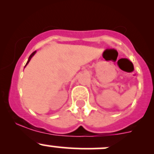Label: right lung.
<instances>
[{
	"instance_id": "obj_1",
	"label": "right lung",
	"mask_w": 154,
	"mask_h": 154,
	"mask_svg": "<svg viewBox=\"0 0 154 154\" xmlns=\"http://www.w3.org/2000/svg\"><path fill=\"white\" fill-rule=\"evenodd\" d=\"M35 52H36V51H34V52H32V54H30V56H29V58H28V61H27V63H26L25 66H27V64H28V63H29V61H30L31 58H32V57H33V56H34V54H35ZM25 66H24V68H25Z\"/></svg>"
}]
</instances>
